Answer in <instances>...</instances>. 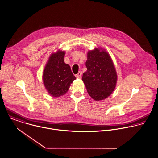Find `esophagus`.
I'll return each mask as SVG.
<instances>
[{"label":"esophagus","instance_id":"34e87169","mask_svg":"<svg viewBox=\"0 0 158 158\" xmlns=\"http://www.w3.org/2000/svg\"><path fill=\"white\" fill-rule=\"evenodd\" d=\"M82 71H79V73L76 74V77H77V78H81V77H82Z\"/></svg>","mask_w":158,"mask_h":158}]
</instances>
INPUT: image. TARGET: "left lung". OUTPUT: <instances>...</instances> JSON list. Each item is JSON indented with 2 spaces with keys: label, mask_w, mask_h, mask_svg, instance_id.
<instances>
[{
  "label": "left lung",
  "mask_w": 158,
  "mask_h": 158,
  "mask_svg": "<svg viewBox=\"0 0 158 158\" xmlns=\"http://www.w3.org/2000/svg\"><path fill=\"white\" fill-rule=\"evenodd\" d=\"M87 71L82 81L89 95L95 100L106 98L114 91L117 74L110 55L98 48L89 51L85 62Z\"/></svg>",
  "instance_id": "left-lung-1"
}]
</instances>
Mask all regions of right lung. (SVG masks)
Segmentation results:
<instances>
[{
	"label": "right lung",
	"instance_id": "1",
	"mask_svg": "<svg viewBox=\"0 0 158 158\" xmlns=\"http://www.w3.org/2000/svg\"><path fill=\"white\" fill-rule=\"evenodd\" d=\"M64 52L60 50L52 53L44 70V84L48 92L55 97L65 94L76 79L69 65L64 61Z\"/></svg>",
	"mask_w": 158,
	"mask_h": 158
}]
</instances>
